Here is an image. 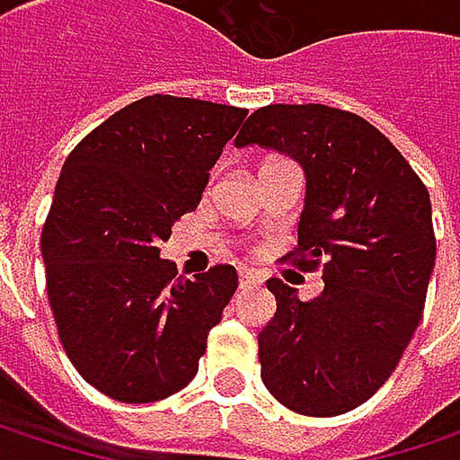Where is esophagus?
Listing matches in <instances>:
<instances>
[{"mask_svg": "<svg viewBox=\"0 0 460 460\" xmlns=\"http://www.w3.org/2000/svg\"><path fill=\"white\" fill-rule=\"evenodd\" d=\"M258 282H261V279H258L252 271H242V274H239V290H242V293L250 290V288H258Z\"/></svg>", "mask_w": 460, "mask_h": 460, "instance_id": "obj_1", "label": "esophagus"}]
</instances>
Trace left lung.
I'll use <instances>...</instances> for the list:
<instances>
[{
  "instance_id": "obj_1",
  "label": "left lung",
  "mask_w": 460,
  "mask_h": 460,
  "mask_svg": "<svg viewBox=\"0 0 460 460\" xmlns=\"http://www.w3.org/2000/svg\"><path fill=\"white\" fill-rule=\"evenodd\" d=\"M236 146L301 162L306 205L285 258L324 279L314 301L266 282L277 312L258 335L261 378L296 413H349L386 384L423 314L437 258L429 191L381 130L322 103L263 106Z\"/></svg>"
}]
</instances>
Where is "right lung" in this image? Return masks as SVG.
Segmentation results:
<instances>
[{
    "label": "right lung",
    "instance_id": "1",
    "mask_svg": "<svg viewBox=\"0 0 460 460\" xmlns=\"http://www.w3.org/2000/svg\"><path fill=\"white\" fill-rule=\"evenodd\" d=\"M247 109L148 95L68 154L42 226L47 298L76 373L117 402H156L199 370L234 266L175 277L159 242L191 213Z\"/></svg>",
    "mask_w": 460,
    "mask_h": 460
}]
</instances>
